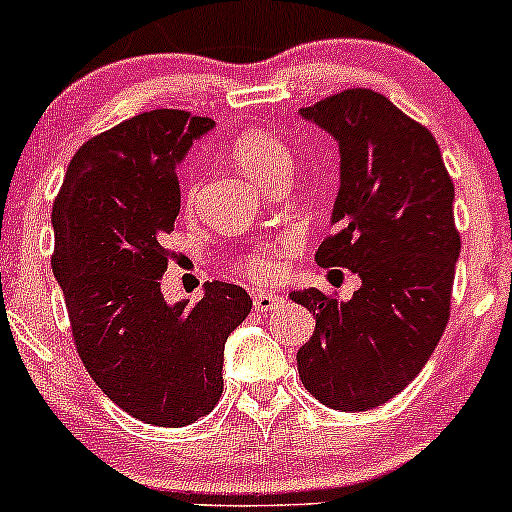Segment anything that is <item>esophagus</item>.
I'll use <instances>...</instances> for the list:
<instances>
[{
    "instance_id": "obj_1",
    "label": "esophagus",
    "mask_w": 512,
    "mask_h": 512,
    "mask_svg": "<svg viewBox=\"0 0 512 512\" xmlns=\"http://www.w3.org/2000/svg\"><path fill=\"white\" fill-rule=\"evenodd\" d=\"M282 302H285V299H282L280 294H275V292H255V294H252V304H255L257 312H267V309H275V307H280Z\"/></svg>"
}]
</instances>
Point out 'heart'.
<instances>
[{
    "instance_id": "heart-1",
    "label": "heart",
    "mask_w": 512,
    "mask_h": 512,
    "mask_svg": "<svg viewBox=\"0 0 512 512\" xmlns=\"http://www.w3.org/2000/svg\"><path fill=\"white\" fill-rule=\"evenodd\" d=\"M230 156L237 165H240V170H245L250 178L262 180V183H267L277 170L292 168V153H289V148L280 141V138L262 131V128L242 131L240 136L230 143ZM195 193H198V188H195V183L190 180L188 188H185V200L193 203ZM237 265H240L242 275L250 277L252 282H270L275 280L277 272H280L275 255H272L267 247H255V250H250L247 255H242Z\"/></svg>"
}]
</instances>
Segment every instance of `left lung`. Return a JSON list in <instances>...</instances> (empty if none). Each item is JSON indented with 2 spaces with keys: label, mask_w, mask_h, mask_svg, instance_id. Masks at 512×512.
Returning <instances> with one entry per match:
<instances>
[{
  "label": "left lung",
  "mask_w": 512,
  "mask_h": 512,
  "mask_svg": "<svg viewBox=\"0 0 512 512\" xmlns=\"http://www.w3.org/2000/svg\"><path fill=\"white\" fill-rule=\"evenodd\" d=\"M299 116L339 143L334 235L322 267L361 277L349 302L319 289L289 294L317 319L297 352L304 389L337 411H366L404 391L426 366L451 317L461 235L441 148L386 96L347 89Z\"/></svg>",
  "instance_id": "1"
}]
</instances>
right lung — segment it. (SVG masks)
Listing matches in <instances>:
<instances>
[{
  "label": "right lung",
  "mask_w": 512,
  "mask_h": 512,
  "mask_svg": "<svg viewBox=\"0 0 512 512\" xmlns=\"http://www.w3.org/2000/svg\"><path fill=\"white\" fill-rule=\"evenodd\" d=\"M213 126L175 108L118 123L76 151L51 210V267L76 352L113 404L153 426H188L215 409L225 342L252 309L227 282H208L195 304L160 292L180 213L175 165Z\"/></svg>",
  "instance_id": "1"
}]
</instances>
